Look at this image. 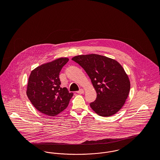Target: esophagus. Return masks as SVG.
Here are the masks:
<instances>
[{"label": "esophagus", "mask_w": 160, "mask_h": 160, "mask_svg": "<svg viewBox=\"0 0 160 160\" xmlns=\"http://www.w3.org/2000/svg\"><path fill=\"white\" fill-rule=\"evenodd\" d=\"M84 92V89H80L79 91L77 92L78 93H80V94L83 93Z\"/></svg>", "instance_id": "34e87169"}]
</instances>
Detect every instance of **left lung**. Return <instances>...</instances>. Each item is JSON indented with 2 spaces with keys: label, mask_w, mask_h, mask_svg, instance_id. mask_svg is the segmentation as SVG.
Instances as JSON below:
<instances>
[{
  "label": "left lung",
  "mask_w": 160,
  "mask_h": 160,
  "mask_svg": "<svg viewBox=\"0 0 160 160\" xmlns=\"http://www.w3.org/2000/svg\"><path fill=\"white\" fill-rule=\"evenodd\" d=\"M72 60L85 70L97 92V98L90 104L99 116L108 117L118 112L129 95L131 83L128 75L115 60L97 54L77 55Z\"/></svg>",
  "instance_id": "obj_1"
}]
</instances>
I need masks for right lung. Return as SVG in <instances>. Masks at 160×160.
Wrapping results in <instances>:
<instances>
[{"label": "right lung", "mask_w": 160, "mask_h": 160, "mask_svg": "<svg viewBox=\"0 0 160 160\" xmlns=\"http://www.w3.org/2000/svg\"><path fill=\"white\" fill-rule=\"evenodd\" d=\"M69 58L61 57L32 70L26 94L32 105L40 112L54 116L66 109L73 93L60 88L59 74Z\"/></svg>", "instance_id": "1"}]
</instances>
